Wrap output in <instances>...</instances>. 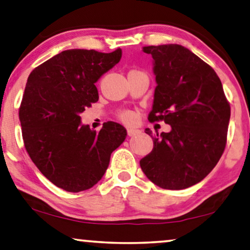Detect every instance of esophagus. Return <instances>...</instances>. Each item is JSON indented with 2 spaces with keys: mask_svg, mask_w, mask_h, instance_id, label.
<instances>
[{
  "mask_svg": "<svg viewBox=\"0 0 250 250\" xmlns=\"http://www.w3.org/2000/svg\"><path fill=\"white\" fill-rule=\"evenodd\" d=\"M126 133H128L129 137H133V136H136V135H138V133H139V130L128 128V129H126Z\"/></svg>",
  "mask_w": 250,
  "mask_h": 250,
  "instance_id": "1",
  "label": "esophagus"
}]
</instances>
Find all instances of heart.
I'll return each instance as SVG.
<instances>
[{
    "instance_id": "1",
    "label": "heart",
    "mask_w": 250,
    "mask_h": 250,
    "mask_svg": "<svg viewBox=\"0 0 250 250\" xmlns=\"http://www.w3.org/2000/svg\"><path fill=\"white\" fill-rule=\"evenodd\" d=\"M120 119L122 121L125 122H131L133 120V118H135V115H133L132 112H130V111H124V112H121L120 115Z\"/></svg>"
}]
</instances>
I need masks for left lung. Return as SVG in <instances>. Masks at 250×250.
I'll return each instance as SVG.
<instances>
[{"label":"left lung","instance_id":"1","mask_svg":"<svg viewBox=\"0 0 250 250\" xmlns=\"http://www.w3.org/2000/svg\"><path fill=\"white\" fill-rule=\"evenodd\" d=\"M154 59L155 88L150 122L164 120L169 132L152 136L150 154L140 167L152 183L183 189L214 168L227 144L230 105L221 81L210 65L181 44L143 48Z\"/></svg>","mask_w":250,"mask_h":250}]
</instances>
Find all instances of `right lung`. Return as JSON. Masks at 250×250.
Masks as SVG:
<instances>
[{
    "instance_id": "add662e5",
    "label": "right lung",
    "mask_w": 250,
    "mask_h": 250,
    "mask_svg": "<svg viewBox=\"0 0 250 250\" xmlns=\"http://www.w3.org/2000/svg\"><path fill=\"white\" fill-rule=\"evenodd\" d=\"M122 50L62 51L30 73L19 110L24 147L51 183L67 192L91 188L103 177L126 130L107 121L99 132L81 124L98 102L95 83L120 62Z\"/></svg>"
}]
</instances>
